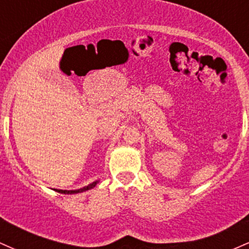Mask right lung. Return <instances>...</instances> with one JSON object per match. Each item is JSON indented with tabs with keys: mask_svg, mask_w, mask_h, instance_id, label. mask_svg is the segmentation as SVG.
<instances>
[{
	"mask_svg": "<svg viewBox=\"0 0 249 249\" xmlns=\"http://www.w3.org/2000/svg\"><path fill=\"white\" fill-rule=\"evenodd\" d=\"M96 184H97V181L92 182V184H90V185H89V186H85V187L79 188V190H70V191H67V190H56V191H57V192H59V193H64V194L79 193V192H84V191H88V190H90V188L95 187V186H96Z\"/></svg>",
	"mask_w": 249,
	"mask_h": 249,
	"instance_id": "obj_1",
	"label": "right lung"
}]
</instances>
